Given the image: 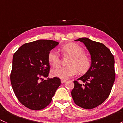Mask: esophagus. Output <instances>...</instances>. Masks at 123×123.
Wrapping results in <instances>:
<instances>
[{"mask_svg": "<svg viewBox=\"0 0 123 123\" xmlns=\"http://www.w3.org/2000/svg\"><path fill=\"white\" fill-rule=\"evenodd\" d=\"M67 81V80H61V83L63 84V83H65V82Z\"/></svg>", "mask_w": 123, "mask_h": 123, "instance_id": "esophagus-1", "label": "esophagus"}]
</instances>
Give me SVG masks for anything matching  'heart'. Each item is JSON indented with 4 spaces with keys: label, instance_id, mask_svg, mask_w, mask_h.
<instances>
[{
    "label": "heart",
    "instance_id": "1",
    "mask_svg": "<svg viewBox=\"0 0 123 123\" xmlns=\"http://www.w3.org/2000/svg\"><path fill=\"white\" fill-rule=\"evenodd\" d=\"M61 51L65 56H70L68 67L59 66L52 70V75L61 80H65L75 75L77 71L79 73H85L90 67V61L84 54V49L74 43L65 44L61 48ZM48 61L52 66H56L60 62V56L54 50L48 54Z\"/></svg>",
    "mask_w": 123,
    "mask_h": 123
}]
</instances>
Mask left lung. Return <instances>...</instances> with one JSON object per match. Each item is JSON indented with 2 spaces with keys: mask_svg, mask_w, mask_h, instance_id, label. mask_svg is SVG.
<instances>
[{
  "mask_svg": "<svg viewBox=\"0 0 123 123\" xmlns=\"http://www.w3.org/2000/svg\"><path fill=\"white\" fill-rule=\"evenodd\" d=\"M75 41L84 43L90 54L91 65L85 75L77 79L84 84L74 81L71 96L77 105L89 110L102 104L110 95L115 81L114 58L102 43L86 37Z\"/></svg>",
  "mask_w": 123,
  "mask_h": 123,
  "instance_id": "1",
  "label": "left lung"
}]
</instances>
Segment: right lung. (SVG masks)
Wrapping results in <instances>:
<instances>
[{"label": "right lung", "instance_id": "obj_1", "mask_svg": "<svg viewBox=\"0 0 123 123\" xmlns=\"http://www.w3.org/2000/svg\"><path fill=\"white\" fill-rule=\"evenodd\" d=\"M58 44L51 40H38L23 44L13 54L11 85L19 101L30 110L46 107L61 83L58 77L43 79L50 71L48 54Z\"/></svg>", "mask_w": 123, "mask_h": 123}]
</instances>
